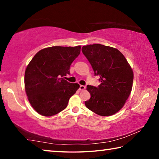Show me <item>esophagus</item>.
<instances>
[{
	"instance_id": "1",
	"label": "esophagus",
	"mask_w": 159,
	"mask_h": 159,
	"mask_svg": "<svg viewBox=\"0 0 159 159\" xmlns=\"http://www.w3.org/2000/svg\"><path fill=\"white\" fill-rule=\"evenodd\" d=\"M85 85H80V88H79V90H85Z\"/></svg>"
}]
</instances>
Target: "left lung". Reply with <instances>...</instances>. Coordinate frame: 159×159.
Instances as JSON below:
<instances>
[{
    "label": "left lung",
    "instance_id": "left-lung-1",
    "mask_svg": "<svg viewBox=\"0 0 159 159\" xmlns=\"http://www.w3.org/2000/svg\"><path fill=\"white\" fill-rule=\"evenodd\" d=\"M82 52L93 67L100 85H88L90 99L88 109L102 116L115 114L124 105L131 93L133 71L124 55L114 48L101 44L84 45Z\"/></svg>",
    "mask_w": 159,
    "mask_h": 159
}]
</instances>
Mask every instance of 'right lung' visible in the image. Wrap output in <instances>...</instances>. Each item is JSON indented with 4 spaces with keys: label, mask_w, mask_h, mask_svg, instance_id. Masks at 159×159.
Segmentation results:
<instances>
[{
    "label": "right lung",
    "mask_w": 159,
    "mask_h": 159,
    "mask_svg": "<svg viewBox=\"0 0 159 159\" xmlns=\"http://www.w3.org/2000/svg\"><path fill=\"white\" fill-rule=\"evenodd\" d=\"M80 46H52L42 49L32 58L25 74V91L35 111L52 116L67 107L80 85L65 79Z\"/></svg>",
    "instance_id": "1"
}]
</instances>
